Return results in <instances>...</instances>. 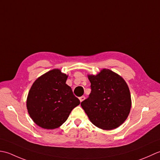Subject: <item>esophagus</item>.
Instances as JSON below:
<instances>
[{
	"instance_id": "34e87169",
	"label": "esophagus",
	"mask_w": 160,
	"mask_h": 160,
	"mask_svg": "<svg viewBox=\"0 0 160 160\" xmlns=\"http://www.w3.org/2000/svg\"><path fill=\"white\" fill-rule=\"evenodd\" d=\"M85 99H86V97H85L84 96H81V97H79V100H80V102H82Z\"/></svg>"
}]
</instances>
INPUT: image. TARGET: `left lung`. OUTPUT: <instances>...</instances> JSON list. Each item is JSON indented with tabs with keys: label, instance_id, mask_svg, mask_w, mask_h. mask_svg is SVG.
I'll return each mask as SVG.
<instances>
[{
	"label": "left lung",
	"instance_id": "left-lung-1",
	"mask_svg": "<svg viewBox=\"0 0 160 160\" xmlns=\"http://www.w3.org/2000/svg\"><path fill=\"white\" fill-rule=\"evenodd\" d=\"M88 79L91 92L81 106L90 122L108 130L121 126L131 108V97L124 79L108 69H103L97 75H88Z\"/></svg>",
	"mask_w": 160,
	"mask_h": 160
}]
</instances>
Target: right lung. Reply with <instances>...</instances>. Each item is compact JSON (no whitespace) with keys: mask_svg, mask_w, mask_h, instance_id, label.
<instances>
[{"mask_svg":"<svg viewBox=\"0 0 160 160\" xmlns=\"http://www.w3.org/2000/svg\"><path fill=\"white\" fill-rule=\"evenodd\" d=\"M67 78L60 70L54 69L32 84L27 98V108L34 122L41 128H58L72 109L79 105V99L66 83Z\"/></svg>","mask_w":160,"mask_h":160,"instance_id":"1","label":"right lung"}]
</instances>
